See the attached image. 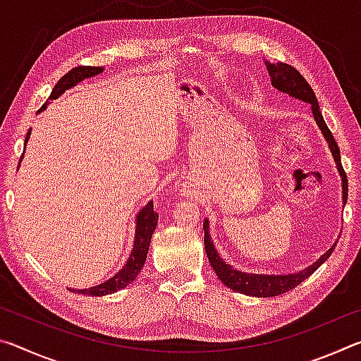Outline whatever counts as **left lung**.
<instances>
[{
  "label": "left lung",
  "instance_id": "left-lung-1",
  "mask_svg": "<svg viewBox=\"0 0 361 361\" xmlns=\"http://www.w3.org/2000/svg\"><path fill=\"white\" fill-rule=\"evenodd\" d=\"M266 65H267L269 75H271V82L274 87L279 89L280 92L290 94L291 97H296V99L304 100L312 105L314 118L322 129L323 135H325L326 142L329 143V149H331L334 161L338 164V170L342 176V189H344V191H342L344 192L342 200H344L345 204L347 191H349V183H347V175L341 164V151H339L338 143L334 142L331 130L328 129L326 122L323 119L322 111L319 108V102H317V97L314 94L312 87H310L309 82L305 81L304 76L295 68V66H291L288 63L274 65L269 62H266ZM204 231H205V235H204L205 252H207V256H209V261L213 267V271L216 272L218 279L231 290L243 293V295H248V296H258V298L279 296L293 288H296L299 283L312 276L317 269H319L323 262L331 256L336 247L334 243V245L329 248L319 261L314 262V264L309 266L307 269H304V271H301L299 274H288V276H258V274H245V272L235 271V269H232L229 264H226V262L219 258V255L216 253V248L213 247V242L209 234V221H207V219L204 221Z\"/></svg>",
  "mask_w": 361,
  "mask_h": 361
}]
</instances>
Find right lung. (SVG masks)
<instances>
[{
  "instance_id": "obj_1",
  "label": "right lung",
  "mask_w": 361,
  "mask_h": 361,
  "mask_svg": "<svg viewBox=\"0 0 361 361\" xmlns=\"http://www.w3.org/2000/svg\"><path fill=\"white\" fill-rule=\"evenodd\" d=\"M102 71H103L102 66H82V65L75 66V68H71L66 75H63L59 79V82L56 85H54L49 100H56L57 97L62 95L66 89H71L73 85L81 82L85 78L100 75ZM44 108H46V103L42 105L39 111H42ZM30 132L32 130L27 132L25 143L30 138ZM157 219H159V215L154 212V205H152V200H151V202L146 204L145 209H142V212L137 215L135 242H133V250L130 252V258L127 261V264L122 267L113 279H109L105 283L92 286V288L71 290V291H78V293H82V295H90V296H103V295H109V293H116L118 290L124 288V286H127L130 282H133L140 274V271H142V267L146 261L151 235L156 229Z\"/></svg>"
}]
</instances>
